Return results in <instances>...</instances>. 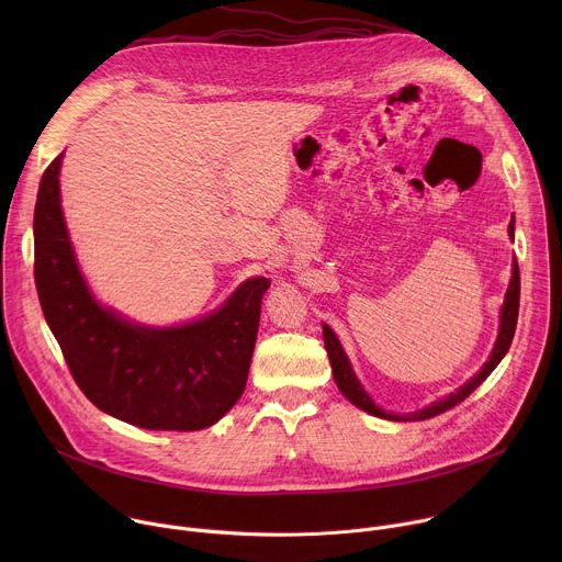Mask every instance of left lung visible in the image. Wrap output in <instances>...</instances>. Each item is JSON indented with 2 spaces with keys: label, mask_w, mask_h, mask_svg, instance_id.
<instances>
[{
  "label": "left lung",
  "mask_w": 562,
  "mask_h": 562,
  "mask_svg": "<svg viewBox=\"0 0 562 562\" xmlns=\"http://www.w3.org/2000/svg\"><path fill=\"white\" fill-rule=\"evenodd\" d=\"M509 235L514 237V220L509 222ZM518 304H520V271H518V262L514 260V269H512V282H509V289L505 293V302H503V308H501V331H498V340L494 345V351L490 356V360L483 364V369H480L469 382H464L460 389H456L453 393H449L447 397L442 400H436V403H431L429 407L425 409H418L414 414H386L384 409H380L373 400L369 397V393L362 389L360 380L356 378L353 369H351V362L349 358L345 356V349L340 345V340L336 338V334L331 331V327L323 325V336H325V349H327V356H329V362H331V369H334V380L338 384V389L342 391V395L349 400V403H353L358 409L371 414V416H378V418H384V420H395V423H407V420H427V418H434V416H440L445 414L447 409L460 405L464 397H469V393H473L480 384H483L490 373L498 367V362L505 358V353L509 351L512 347V340H514V334H516V323H518Z\"/></svg>",
  "instance_id": "8db88e82"
}]
</instances>
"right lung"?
<instances>
[{
    "mask_svg": "<svg viewBox=\"0 0 562 562\" xmlns=\"http://www.w3.org/2000/svg\"><path fill=\"white\" fill-rule=\"evenodd\" d=\"M59 153L35 204V284L72 380L104 414L142 429L198 431L245 393L267 278H251L211 315L142 327L104 308L79 273L59 204Z\"/></svg>",
    "mask_w": 562,
    "mask_h": 562,
    "instance_id": "1",
    "label": "right lung"
}]
</instances>
